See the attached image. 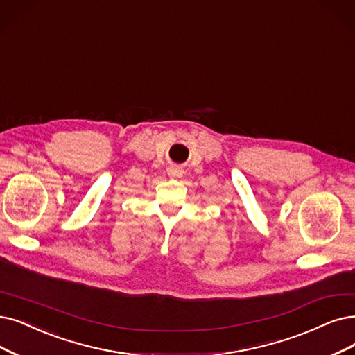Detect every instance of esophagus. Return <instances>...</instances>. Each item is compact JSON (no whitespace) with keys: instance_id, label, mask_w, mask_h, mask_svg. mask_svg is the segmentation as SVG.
<instances>
[{"instance_id":"obj_1","label":"esophagus","mask_w":355,"mask_h":355,"mask_svg":"<svg viewBox=\"0 0 355 355\" xmlns=\"http://www.w3.org/2000/svg\"><path fill=\"white\" fill-rule=\"evenodd\" d=\"M168 172H170V175H173V176H175V175H179L180 170H179L178 167H170V168H168Z\"/></svg>"}]
</instances>
